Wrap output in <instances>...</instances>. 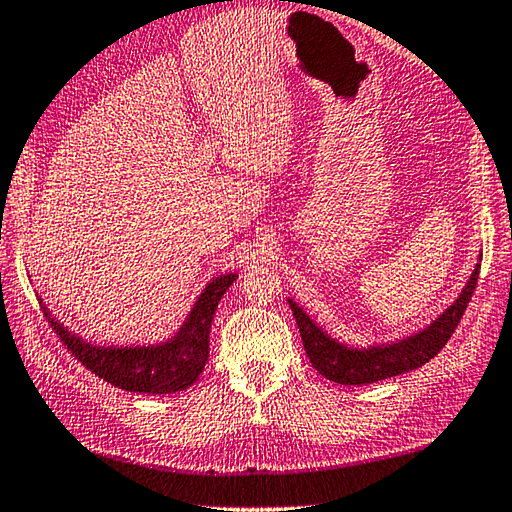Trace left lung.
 <instances>
[{"instance_id": "left-lung-1", "label": "left lung", "mask_w": 512, "mask_h": 512, "mask_svg": "<svg viewBox=\"0 0 512 512\" xmlns=\"http://www.w3.org/2000/svg\"><path fill=\"white\" fill-rule=\"evenodd\" d=\"M479 268L475 266L473 275L462 288V293L450 304L435 322H430L426 328L417 330L413 335H406L402 339L386 344H373V346H348L339 339L330 337L328 330L319 326L315 319H310L306 310L297 302L288 297L290 310H293L295 322L299 326V335L306 348V355L310 364L317 368L326 379L335 384L346 386H362V384H375L382 379L395 377L415 370L430 362L439 350L446 346L450 335L462 319L464 310L475 293Z\"/></svg>"}]
</instances>
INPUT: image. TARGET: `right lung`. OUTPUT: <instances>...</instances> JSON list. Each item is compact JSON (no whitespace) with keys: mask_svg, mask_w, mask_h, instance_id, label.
<instances>
[{"mask_svg":"<svg viewBox=\"0 0 512 512\" xmlns=\"http://www.w3.org/2000/svg\"><path fill=\"white\" fill-rule=\"evenodd\" d=\"M235 279L237 273H224L210 279L202 295L195 299L182 326L166 342L159 344H90L55 319L42 297H39V304H42L48 324L55 328L64 346H68L70 353L88 370H93L97 377H102L104 382L130 390V393L170 395L195 384L199 375L204 373V366L208 362L210 324H213L219 299L224 297Z\"/></svg>","mask_w":512,"mask_h":512,"instance_id":"right-lung-1","label":"right lung"}]
</instances>
